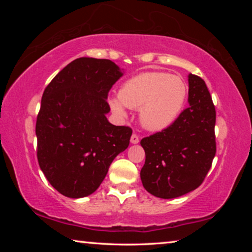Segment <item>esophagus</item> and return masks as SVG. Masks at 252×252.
Returning a JSON list of instances; mask_svg holds the SVG:
<instances>
[{
    "label": "esophagus",
    "instance_id": "1",
    "mask_svg": "<svg viewBox=\"0 0 252 252\" xmlns=\"http://www.w3.org/2000/svg\"><path fill=\"white\" fill-rule=\"evenodd\" d=\"M130 141H131V143H132V144H136V143H139V136L136 135L135 133H133V134L131 135Z\"/></svg>",
    "mask_w": 252,
    "mask_h": 252
}]
</instances>
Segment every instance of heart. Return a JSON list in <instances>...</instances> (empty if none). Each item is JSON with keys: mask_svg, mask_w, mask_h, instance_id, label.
Returning <instances> with one entry per match:
<instances>
[{"mask_svg": "<svg viewBox=\"0 0 252 252\" xmlns=\"http://www.w3.org/2000/svg\"><path fill=\"white\" fill-rule=\"evenodd\" d=\"M187 96V84L179 76L165 72H144L126 80L119 95H110L108 102L118 118H126V108L139 109L144 129L161 131L180 116Z\"/></svg>", "mask_w": 252, "mask_h": 252, "instance_id": "obj_1", "label": "heart"}]
</instances>
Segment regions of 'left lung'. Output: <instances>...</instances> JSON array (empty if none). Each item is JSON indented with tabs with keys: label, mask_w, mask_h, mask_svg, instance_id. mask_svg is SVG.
<instances>
[{
	"label": "left lung",
	"mask_w": 252,
	"mask_h": 252,
	"mask_svg": "<svg viewBox=\"0 0 252 252\" xmlns=\"http://www.w3.org/2000/svg\"><path fill=\"white\" fill-rule=\"evenodd\" d=\"M189 108L171 126L141 140L146 162L140 172L149 193L181 197L201 185L216 156V109L204 81L189 74Z\"/></svg>",
	"instance_id": "left-lung-1"
}]
</instances>
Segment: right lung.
Returning <instances> with one entry per match:
<instances>
[{
    "label": "right lung",
    "mask_w": 252,
    "mask_h": 252,
    "mask_svg": "<svg viewBox=\"0 0 252 252\" xmlns=\"http://www.w3.org/2000/svg\"><path fill=\"white\" fill-rule=\"evenodd\" d=\"M123 75L106 59L79 58L45 88L37 114V161L55 190L83 198L100 187L110 164L129 147L132 130L106 119L112 85Z\"/></svg>",
    "instance_id": "add662e5"
}]
</instances>
